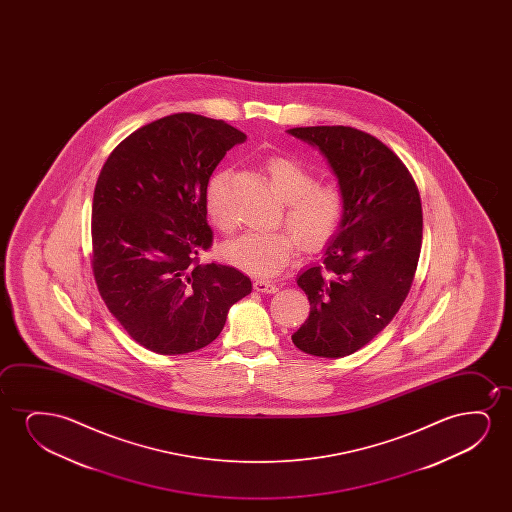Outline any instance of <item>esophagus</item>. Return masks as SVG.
Returning <instances> with one entry per match:
<instances>
[{"mask_svg": "<svg viewBox=\"0 0 512 512\" xmlns=\"http://www.w3.org/2000/svg\"><path fill=\"white\" fill-rule=\"evenodd\" d=\"M253 288H255L257 292H264V294H274V292H278V287L267 280L253 281Z\"/></svg>", "mask_w": 512, "mask_h": 512, "instance_id": "1", "label": "esophagus"}]
</instances>
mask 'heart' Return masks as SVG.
Masks as SVG:
<instances>
[{
    "label": "heart",
    "instance_id": "b5f03b06",
    "mask_svg": "<svg viewBox=\"0 0 512 512\" xmlns=\"http://www.w3.org/2000/svg\"><path fill=\"white\" fill-rule=\"evenodd\" d=\"M266 173L276 196L285 203V231H250L222 246V255L231 266L255 278H273L292 262L297 243L306 252H316L336 236L344 217V197L330 183H315V175L288 157H271ZM231 171L211 176L204 204L211 222L220 231L234 227L229 208Z\"/></svg>",
    "mask_w": 512,
    "mask_h": 512
}]
</instances>
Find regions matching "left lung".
<instances>
[{"mask_svg":"<svg viewBox=\"0 0 512 512\" xmlns=\"http://www.w3.org/2000/svg\"><path fill=\"white\" fill-rule=\"evenodd\" d=\"M287 133L320 150L344 197L323 266L297 276L311 311L292 341L308 355L346 357L392 322L411 290L423 238L420 192L404 162L371 134L344 126Z\"/></svg>","mask_w":512,"mask_h":512,"instance_id":"obj_1","label":"left lung"}]
</instances>
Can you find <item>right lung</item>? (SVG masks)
I'll list each match as a JSON object with an SVG mask.
<instances>
[{
    "label": "right lung",
    "mask_w": 512,
    "mask_h": 512,
    "mask_svg": "<svg viewBox=\"0 0 512 512\" xmlns=\"http://www.w3.org/2000/svg\"><path fill=\"white\" fill-rule=\"evenodd\" d=\"M245 140L224 120L175 113L129 134L99 173L92 273L106 308L147 350H201L252 292L238 269L197 260L213 241L204 204L210 176Z\"/></svg>",
    "instance_id": "right-lung-1"
}]
</instances>
